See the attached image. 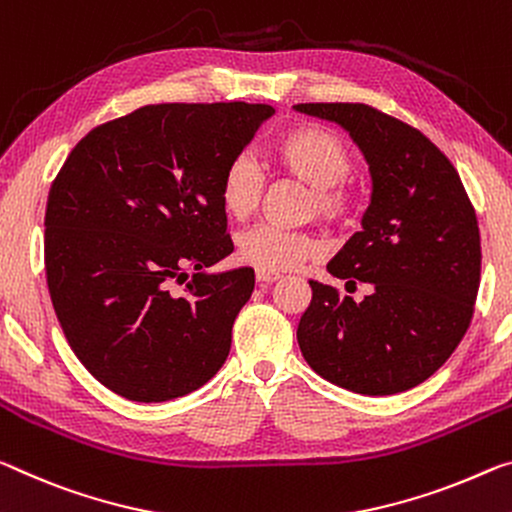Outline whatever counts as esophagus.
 Masks as SVG:
<instances>
[{
    "mask_svg": "<svg viewBox=\"0 0 512 512\" xmlns=\"http://www.w3.org/2000/svg\"><path fill=\"white\" fill-rule=\"evenodd\" d=\"M280 280V273H271V271H257V282L262 285H271V282Z\"/></svg>",
    "mask_w": 512,
    "mask_h": 512,
    "instance_id": "1",
    "label": "esophagus"
}]
</instances>
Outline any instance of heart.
<instances>
[{"label": "heart", "mask_w": 512, "mask_h": 512, "mask_svg": "<svg viewBox=\"0 0 512 512\" xmlns=\"http://www.w3.org/2000/svg\"><path fill=\"white\" fill-rule=\"evenodd\" d=\"M273 164L312 189L310 209L326 221H346L353 198L344 186L353 159L346 143L321 125H296L287 129L271 150ZM262 173L250 154H237L221 177L223 212L234 221L255 214L262 198ZM323 253L321 241L307 232L282 230L275 225H255L237 237V257L257 271H289L305 259Z\"/></svg>", "instance_id": "heart-1"}]
</instances>
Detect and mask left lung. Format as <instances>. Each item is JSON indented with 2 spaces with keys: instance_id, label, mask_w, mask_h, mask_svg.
I'll return each mask as SVG.
<instances>
[{
  "instance_id": "8db88e82",
  "label": "left lung",
  "mask_w": 512,
  "mask_h": 512,
  "mask_svg": "<svg viewBox=\"0 0 512 512\" xmlns=\"http://www.w3.org/2000/svg\"><path fill=\"white\" fill-rule=\"evenodd\" d=\"M358 145L371 177L362 230L328 262L339 280L369 282L355 303L310 280L296 337L332 385L387 396L417 387L465 337L481 282V237L456 168L419 129L367 104H296ZM346 282V285H348Z\"/></svg>"
}]
</instances>
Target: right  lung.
<instances>
[{"label":"right lung","instance_id":"1","mask_svg":"<svg viewBox=\"0 0 512 512\" xmlns=\"http://www.w3.org/2000/svg\"><path fill=\"white\" fill-rule=\"evenodd\" d=\"M273 113L246 102L150 104L88 132L56 175L47 287L72 351L111 392L170 401L223 367L255 271L209 273L234 248L218 191ZM173 281L187 283L184 295Z\"/></svg>","mask_w":512,"mask_h":512}]
</instances>
